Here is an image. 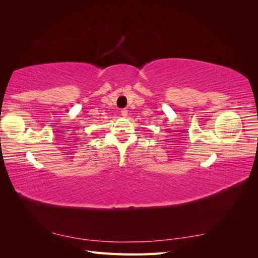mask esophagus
<instances>
[{"label":"esophagus","instance_id":"esophagus-1","mask_svg":"<svg viewBox=\"0 0 258 258\" xmlns=\"http://www.w3.org/2000/svg\"><path fill=\"white\" fill-rule=\"evenodd\" d=\"M120 114H121V116H122V117H126V116L128 115V111L126 110V108H123V110H121V111H120Z\"/></svg>","mask_w":258,"mask_h":258}]
</instances>
